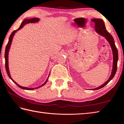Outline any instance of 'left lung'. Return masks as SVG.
<instances>
[{
  "label": "left lung",
  "instance_id": "8db88e82",
  "mask_svg": "<svg viewBox=\"0 0 124 124\" xmlns=\"http://www.w3.org/2000/svg\"><path fill=\"white\" fill-rule=\"evenodd\" d=\"M92 21L93 22V23H95V29L96 32L98 33L99 35H101V36H103V37H104L108 41V43L110 44L112 51V54H113V67H112L111 74L109 78H108V80L105 82L104 84L99 86V87L91 89L92 90H93V91H94V90H98L99 89L103 87L105 85H106L108 82L113 78L116 73V70H117L118 55L117 49L115 44L114 39L110 33L109 32H108L106 30V26H105L103 20L100 19V18H93V19L92 20Z\"/></svg>",
  "mask_w": 124,
  "mask_h": 124
}]
</instances>
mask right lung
I'll use <instances>...</instances> for the list:
<instances>
[{
  "instance_id": "add662e5",
  "label": "right lung",
  "mask_w": 124,
  "mask_h": 124,
  "mask_svg": "<svg viewBox=\"0 0 124 124\" xmlns=\"http://www.w3.org/2000/svg\"><path fill=\"white\" fill-rule=\"evenodd\" d=\"M40 21V18H29V19H25L23 22H22V23H21L20 27L18 28L16 30V31H13L12 33H11V35L10 36V37H9V41L8 42V44H7L6 46V50H5V67H6V71H7V74H8L9 77L10 78V79L12 80L14 83L16 84L17 85L18 87H19L20 88H22V89H26V90H29V91H31V90H33L35 89H37V88H39L41 87H42V86H44L45 84H46V82H47L48 81V78H49V76H50V73H49V75H48V76L46 80V82H44V83L41 85V86H38V87H34V88H31V87H24V86H20L19 84H18L16 82H15L13 79L12 78H11V75H10V71H9V64H8V56H9V50L10 49V47H11V44H12V40H13V37L15 35V33H16L18 31H19V30H20L21 29H22V28H23L24 27V26L25 25V24H28V23H37V22H38L39 21Z\"/></svg>"
}]
</instances>
